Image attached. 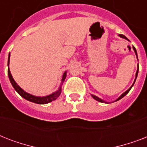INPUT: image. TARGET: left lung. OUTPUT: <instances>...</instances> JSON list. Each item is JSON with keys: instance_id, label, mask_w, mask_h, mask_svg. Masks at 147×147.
Instances as JSON below:
<instances>
[{"instance_id": "left-lung-1", "label": "left lung", "mask_w": 147, "mask_h": 147, "mask_svg": "<svg viewBox=\"0 0 147 147\" xmlns=\"http://www.w3.org/2000/svg\"><path fill=\"white\" fill-rule=\"evenodd\" d=\"M118 36H120V37L123 38V39H125V40H128V41H130V40H128L127 38L125 36L122 35V34H119ZM133 49H134V52H135V54H136V55H137V50H136V49H135V47H133ZM137 59H138V58H137ZM138 71H139V66H138V65H137V72H136V78H135V80H134V83H133V85H131V87H130V88H129V89H128V90H127V91H126L125 92H123V94H121V96L119 97V98H117V99H116V100H115V101H117V100H120V99H121V98H123V97L125 96L126 94H127L128 92H130V90L131 89V88L133 87V85H134V83H135V81H136V79H137V75H138ZM91 95H92V98H94V99H95V100H98V101H99V102H102V103H108V102H106V101H105V100H102V99H101V98H98V97L95 96V95H94V94H91Z\"/></svg>"}]
</instances>
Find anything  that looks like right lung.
Instances as JSON below:
<instances>
[{"instance_id":"right-lung-1","label":"right lung","mask_w":147,"mask_h":147,"mask_svg":"<svg viewBox=\"0 0 147 147\" xmlns=\"http://www.w3.org/2000/svg\"><path fill=\"white\" fill-rule=\"evenodd\" d=\"M10 53H9V55H8V62H7V66H8V77H9V79H10V82L11 83V85H13V87L16 90V92L18 93V94L20 95L21 97H23L24 98H25L26 100H29V101H31V102L36 103V104H40V105H44V104H48V103L53 101V100H55V99H57L59 98V96L61 94L62 92V85L63 82L65 81V78H66V71H65L63 76H62V84L59 88V89L56 91V92H53L51 94L49 95H47V96L44 97H39V96H35V95H33V94H29L27 92H26L24 90H23L20 87L19 85H17V82H15L14 79L13 78V76L10 73V69H9V64H10Z\"/></svg>"}]
</instances>
